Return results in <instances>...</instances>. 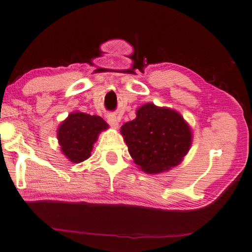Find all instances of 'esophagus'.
I'll use <instances>...</instances> for the list:
<instances>
[{
    "instance_id": "obj_1",
    "label": "esophagus",
    "mask_w": 252,
    "mask_h": 252,
    "mask_svg": "<svg viewBox=\"0 0 252 252\" xmlns=\"http://www.w3.org/2000/svg\"><path fill=\"white\" fill-rule=\"evenodd\" d=\"M107 122L109 125L113 127H118L119 126V122H120V118L117 117L114 114H109L107 115Z\"/></svg>"
}]
</instances>
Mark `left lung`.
<instances>
[{
	"mask_svg": "<svg viewBox=\"0 0 252 252\" xmlns=\"http://www.w3.org/2000/svg\"><path fill=\"white\" fill-rule=\"evenodd\" d=\"M121 133L134 162L148 174L178 165L189 150V126L176 111L151 103L137 111V118L125 123Z\"/></svg>",
	"mask_w": 252,
	"mask_h": 252,
	"instance_id": "1",
	"label": "left lung"
}]
</instances>
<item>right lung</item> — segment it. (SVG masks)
<instances>
[{
  "label": "right lung",
  "instance_id": "1",
  "mask_svg": "<svg viewBox=\"0 0 252 252\" xmlns=\"http://www.w3.org/2000/svg\"><path fill=\"white\" fill-rule=\"evenodd\" d=\"M107 126L104 120L97 115L82 112L69 114L58 129V140L63 155L73 162L86 160L91 156L98 133Z\"/></svg>",
  "mask_w": 252,
  "mask_h": 252
}]
</instances>
